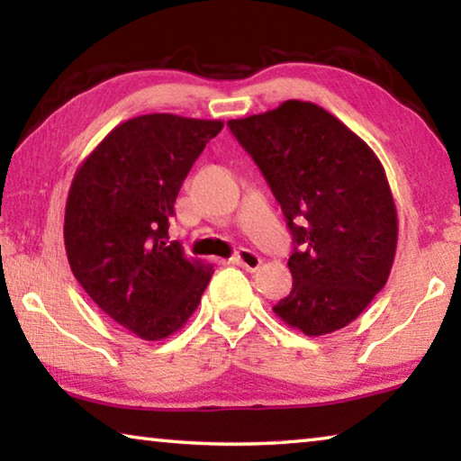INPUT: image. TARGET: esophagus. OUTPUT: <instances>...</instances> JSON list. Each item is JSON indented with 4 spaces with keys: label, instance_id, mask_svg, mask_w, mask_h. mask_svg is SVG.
<instances>
[{
    "label": "esophagus",
    "instance_id": "1",
    "mask_svg": "<svg viewBox=\"0 0 461 461\" xmlns=\"http://www.w3.org/2000/svg\"><path fill=\"white\" fill-rule=\"evenodd\" d=\"M231 262L233 265H238V267H242V268H246V270H257L258 267H260V257L257 252H252V250H240V252H236V257L231 258Z\"/></svg>",
    "mask_w": 461,
    "mask_h": 461
}]
</instances>
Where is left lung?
Returning <instances> with one entry per match:
<instances>
[{
	"label": "left lung",
	"instance_id": "left-lung-1",
	"mask_svg": "<svg viewBox=\"0 0 461 461\" xmlns=\"http://www.w3.org/2000/svg\"><path fill=\"white\" fill-rule=\"evenodd\" d=\"M260 167L294 236V289L275 305L308 336L340 330L388 281L398 215L384 166L367 143L313 102L228 121Z\"/></svg>",
	"mask_w": 461,
	"mask_h": 461
}]
</instances>
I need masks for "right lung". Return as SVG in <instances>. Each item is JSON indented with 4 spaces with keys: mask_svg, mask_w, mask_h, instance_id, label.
<instances>
[{
    "mask_svg": "<svg viewBox=\"0 0 461 461\" xmlns=\"http://www.w3.org/2000/svg\"><path fill=\"white\" fill-rule=\"evenodd\" d=\"M221 129V121L135 116L73 176L63 225L71 273L102 312L143 340L180 330L213 275L170 242L167 228L182 182Z\"/></svg>",
    "mask_w": 461,
    "mask_h": 461,
    "instance_id": "add662e5",
    "label": "right lung"
}]
</instances>
